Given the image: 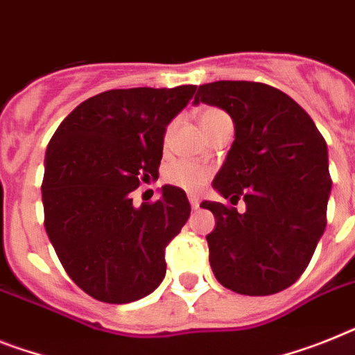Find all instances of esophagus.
<instances>
[{
	"mask_svg": "<svg viewBox=\"0 0 355 355\" xmlns=\"http://www.w3.org/2000/svg\"><path fill=\"white\" fill-rule=\"evenodd\" d=\"M189 201H190V207H192V209H198V207H199V198H198V196L189 194Z\"/></svg>",
	"mask_w": 355,
	"mask_h": 355,
	"instance_id": "esophagus-1",
	"label": "esophagus"
}]
</instances>
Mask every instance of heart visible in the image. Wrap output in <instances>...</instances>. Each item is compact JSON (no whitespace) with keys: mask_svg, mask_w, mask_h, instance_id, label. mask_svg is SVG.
Segmentation results:
<instances>
[{"mask_svg":"<svg viewBox=\"0 0 355 355\" xmlns=\"http://www.w3.org/2000/svg\"><path fill=\"white\" fill-rule=\"evenodd\" d=\"M228 114L221 108L210 107L201 110L199 114V125L203 128L205 134H209L216 125L219 123L228 121ZM172 130H174V125H168L165 130V137H163V143L165 146L171 143ZM210 171L207 166L198 165V163H190V161H174L165 168V178L166 183L174 184V187H180V189L189 190V192H198V190L203 189V184L209 180Z\"/></svg>","mask_w":355,"mask_h":355,"instance_id":"obj_1","label":"heart"}]
</instances>
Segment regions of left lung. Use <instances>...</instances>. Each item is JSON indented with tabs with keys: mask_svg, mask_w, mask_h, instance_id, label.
Instances as JSON below:
<instances>
[{
	"mask_svg": "<svg viewBox=\"0 0 355 355\" xmlns=\"http://www.w3.org/2000/svg\"><path fill=\"white\" fill-rule=\"evenodd\" d=\"M199 101L227 110L236 127L214 189L247 205L239 214L201 203L216 218L207 236L214 276L237 294H276L300 279L327 227V141L309 114L270 85L214 81L199 85Z\"/></svg>",
	"mask_w": 355,
	"mask_h": 355,
	"instance_id": "1",
	"label": "left lung"
}]
</instances>
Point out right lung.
I'll return each mask as SVG.
<instances>
[{"label": "right lung", "mask_w": 355, "mask_h": 355, "mask_svg": "<svg viewBox=\"0 0 355 355\" xmlns=\"http://www.w3.org/2000/svg\"><path fill=\"white\" fill-rule=\"evenodd\" d=\"M196 85L116 89L67 116L45 154V230L65 272L103 303H130L165 277V248L190 216L187 194L165 184L134 207L132 192L157 180L166 125Z\"/></svg>", "instance_id": "obj_1"}]
</instances>
